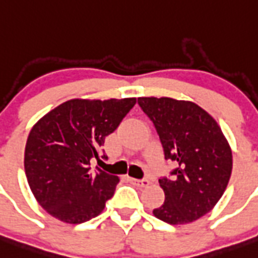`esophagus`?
Segmentation results:
<instances>
[{
  "instance_id": "obj_1",
  "label": "esophagus",
  "mask_w": 258,
  "mask_h": 258,
  "mask_svg": "<svg viewBox=\"0 0 258 258\" xmlns=\"http://www.w3.org/2000/svg\"><path fill=\"white\" fill-rule=\"evenodd\" d=\"M130 182L134 185H138V187H148L149 185V180L148 179H135V178H128Z\"/></svg>"
}]
</instances>
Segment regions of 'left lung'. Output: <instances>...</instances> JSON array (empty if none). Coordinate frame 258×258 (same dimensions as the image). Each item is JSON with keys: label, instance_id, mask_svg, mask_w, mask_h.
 Here are the masks:
<instances>
[{"label": "left lung", "instance_id": "1", "mask_svg": "<svg viewBox=\"0 0 258 258\" xmlns=\"http://www.w3.org/2000/svg\"><path fill=\"white\" fill-rule=\"evenodd\" d=\"M138 104L153 122L165 160L175 165L171 176L158 179L165 203L154 217L170 225L194 222L222 197L231 176V148L214 118L194 102L140 97Z\"/></svg>", "mask_w": 258, "mask_h": 258}]
</instances>
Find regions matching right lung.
Listing matches in <instances>:
<instances>
[{
  "mask_svg": "<svg viewBox=\"0 0 258 258\" xmlns=\"http://www.w3.org/2000/svg\"><path fill=\"white\" fill-rule=\"evenodd\" d=\"M136 104L122 100H70L44 115L31 130L24 170L31 191L50 216L66 223L97 217L119 179L91 163L107 160L101 147Z\"/></svg>",
  "mask_w": 258,
  "mask_h": 258,
  "instance_id": "add662e5",
  "label": "right lung"
}]
</instances>
